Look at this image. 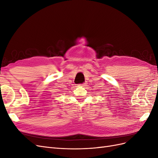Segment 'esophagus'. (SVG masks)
Returning a JSON list of instances; mask_svg holds the SVG:
<instances>
[{
	"label": "esophagus",
	"instance_id": "esophagus-1",
	"mask_svg": "<svg viewBox=\"0 0 158 158\" xmlns=\"http://www.w3.org/2000/svg\"><path fill=\"white\" fill-rule=\"evenodd\" d=\"M82 85V86H84V87H85V86H86L87 85V82H84V83H83V84H81Z\"/></svg>",
	"mask_w": 158,
	"mask_h": 158
}]
</instances>
